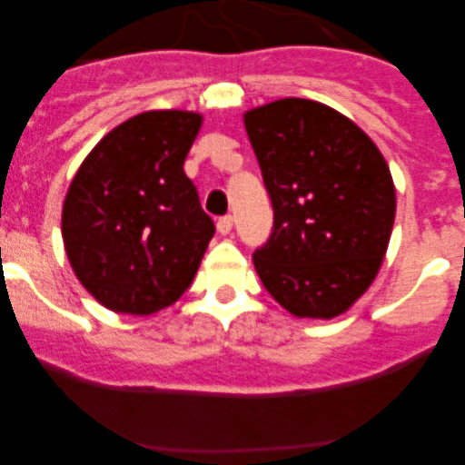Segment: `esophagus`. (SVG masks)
I'll use <instances>...</instances> for the list:
<instances>
[{"label":"esophagus","mask_w":465,"mask_h":465,"mask_svg":"<svg viewBox=\"0 0 465 465\" xmlns=\"http://www.w3.org/2000/svg\"><path fill=\"white\" fill-rule=\"evenodd\" d=\"M232 227H233V215H223V218L218 220V232L223 233V236L232 233Z\"/></svg>","instance_id":"obj_1"}]
</instances>
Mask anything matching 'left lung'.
I'll return each mask as SVG.
<instances>
[{"mask_svg": "<svg viewBox=\"0 0 465 465\" xmlns=\"http://www.w3.org/2000/svg\"><path fill=\"white\" fill-rule=\"evenodd\" d=\"M274 223L254 267L292 315L331 320L376 279L396 218L391 173L346 116L306 98L245 114Z\"/></svg>", "mask_w": 465, "mask_h": 465, "instance_id": "1", "label": "left lung"}]
</instances>
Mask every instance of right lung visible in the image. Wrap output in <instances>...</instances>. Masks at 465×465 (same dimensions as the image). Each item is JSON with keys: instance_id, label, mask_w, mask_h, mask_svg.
<instances>
[{"instance_id": "add662e5", "label": "right lung", "mask_w": 465, "mask_h": 465, "mask_svg": "<svg viewBox=\"0 0 465 465\" xmlns=\"http://www.w3.org/2000/svg\"><path fill=\"white\" fill-rule=\"evenodd\" d=\"M203 116H133L98 142L63 206V241L78 281L114 312L153 315L189 290L213 220L184 173Z\"/></svg>"}]
</instances>
